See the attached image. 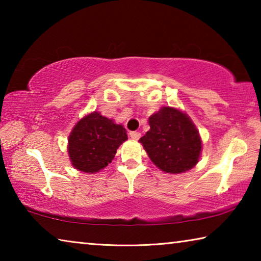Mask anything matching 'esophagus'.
Masks as SVG:
<instances>
[{"label": "esophagus", "instance_id": "esophagus-1", "mask_svg": "<svg viewBox=\"0 0 261 261\" xmlns=\"http://www.w3.org/2000/svg\"><path fill=\"white\" fill-rule=\"evenodd\" d=\"M130 137H131V139H134V140L139 139L140 138V132H138V131H131L130 132Z\"/></svg>", "mask_w": 261, "mask_h": 261}]
</instances>
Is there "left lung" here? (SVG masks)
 Segmentation results:
<instances>
[{
	"label": "left lung",
	"instance_id": "left-lung-1",
	"mask_svg": "<svg viewBox=\"0 0 261 261\" xmlns=\"http://www.w3.org/2000/svg\"><path fill=\"white\" fill-rule=\"evenodd\" d=\"M149 129L139 139L159 169L182 174L197 165L202 145L199 131L182 110L162 107L148 118Z\"/></svg>",
	"mask_w": 261,
	"mask_h": 261
}]
</instances>
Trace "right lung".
Returning a JSON list of instances; mask_svg holds the SVG:
<instances>
[{"label":"right lung","instance_id":"right-lung-1","mask_svg":"<svg viewBox=\"0 0 261 261\" xmlns=\"http://www.w3.org/2000/svg\"><path fill=\"white\" fill-rule=\"evenodd\" d=\"M127 140L122 124L102 116L99 112L90 113L72 127L68 139V153L74 169L94 174L107 167L120 145Z\"/></svg>","mask_w":261,"mask_h":261}]
</instances>
